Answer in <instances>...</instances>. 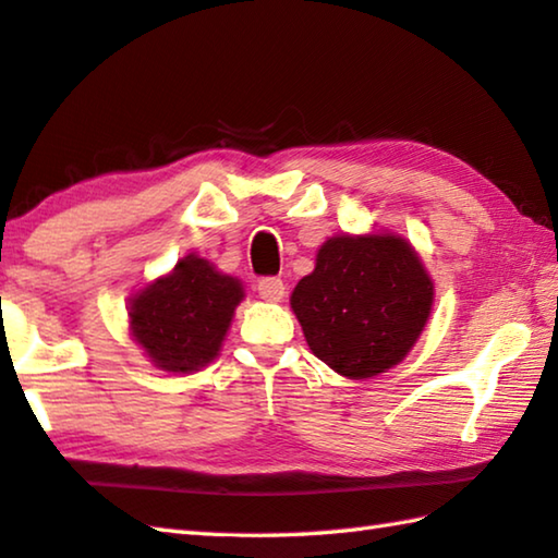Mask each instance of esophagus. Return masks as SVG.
I'll use <instances>...</instances> for the list:
<instances>
[{
	"label": "esophagus",
	"instance_id": "1",
	"mask_svg": "<svg viewBox=\"0 0 558 558\" xmlns=\"http://www.w3.org/2000/svg\"><path fill=\"white\" fill-rule=\"evenodd\" d=\"M258 295L268 302H280L282 298H286V286H282L280 278H260Z\"/></svg>",
	"mask_w": 558,
	"mask_h": 558
}]
</instances>
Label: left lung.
<instances>
[{"label": "left lung", "instance_id": "left-lung-1", "mask_svg": "<svg viewBox=\"0 0 558 558\" xmlns=\"http://www.w3.org/2000/svg\"><path fill=\"white\" fill-rule=\"evenodd\" d=\"M434 282L395 234L331 236L290 307L314 356L339 376L373 378L408 356L429 319Z\"/></svg>", "mask_w": 558, "mask_h": 558}]
</instances>
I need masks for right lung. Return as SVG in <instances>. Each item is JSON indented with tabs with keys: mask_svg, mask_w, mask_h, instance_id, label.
Masks as SVG:
<instances>
[{
	"mask_svg": "<svg viewBox=\"0 0 558 558\" xmlns=\"http://www.w3.org/2000/svg\"><path fill=\"white\" fill-rule=\"evenodd\" d=\"M241 300L244 286L236 278L190 253L131 298V337L160 371H199L219 356Z\"/></svg>",
	"mask_w": 558,
	"mask_h": 558,
	"instance_id": "obj_1",
	"label": "right lung"
}]
</instances>
